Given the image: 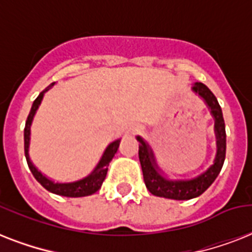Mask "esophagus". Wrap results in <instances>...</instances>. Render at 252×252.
<instances>
[{
  "label": "esophagus",
  "instance_id": "esophagus-1",
  "mask_svg": "<svg viewBox=\"0 0 252 252\" xmlns=\"http://www.w3.org/2000/svg\"><path fill=\"white\" fill-rule=\"evenodd\" d=\"M136 130H137V132H140L141 129H140V128H136Z\"/></svg>",
  "mask_w": 252,
  "mask_h": 252
}]
</instances>
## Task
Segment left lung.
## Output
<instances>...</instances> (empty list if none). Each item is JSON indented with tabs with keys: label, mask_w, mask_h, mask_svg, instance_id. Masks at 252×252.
<instances>
[{
	"label": "left lung",
	"mask_w": 252,
	"mask_h": 252,
	"mask_svg": "<svg viewBox=\"0 0 252 252\" xmlns=\"http://www.w3.org/2000/svg\"><path fill=\"white\" fill-rule=\"evenodd\" d=\"M192 90L196 94L200 95V98L204 99V102L209 107L212 116L215 118V132L217 138V154H216L215 163L208 168L207 171L200 174L193 179L188 180H170L166 179L165 176L159 174L154 154L149 145L137 136L140 141L138 145V158L141 163L142 175L145 182L146 188L154 196L166 197V199L174 200H189L197 197L203 192L209 188L216 178L219 176L221 168H222L223 161H225V154H226V132H225V122H223L222 110L220 107L217 98L213 93L201 82H196L192 86Z\"/></svg>",
	"instance_id": "obj_1"
}]
</instances>
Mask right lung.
<instances>
[{"instance_id": "right-lung-1", "label": "right lung", "mask_w": 252, "mask_h": 252, "mask_svg": "<svg viewBox=\"0 0 252 252\" xmlns=\"http://www.w3.org/2000/svg\"><path fill=\"white\" fill-rule=\"evenodd\" d=\"M55 85H49L44 91H41L39 96H37L32 103V107H31V111H30L29 116H27V120H26V126H25V156L26 159H27V165H29L30 170L32 172V175L35 176V179L39 182V183L43 186V187L47 189V191L52 192V193H56V195L60 196H66V197H82V196H89L93 195L95 192L98 191L99 188L102 187L103 180L106 179L107 170H108V165H110L111 159L114 158L115 153L118 152L119 144H120V140H116V141L111 142L110 145L107 146V149L104 150L100 161L96 165V167L94 168V171L91 172L90 175H87L86 178L81 180H77V182H72V183H55L53 180L48 179L47 176H44L39 170H37L35 166L32 165V162L30 159L29 156V145H30V128H31V123H32L33 115L36 112V110L39 108V104L41 103V99L44 96V93L47 90H49V87H52Z\"/></svg>"}]
</instances>
